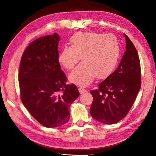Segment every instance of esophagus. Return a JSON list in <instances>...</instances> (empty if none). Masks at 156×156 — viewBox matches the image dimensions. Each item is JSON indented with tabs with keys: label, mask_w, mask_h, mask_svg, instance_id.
Here are the masks:
<instances>
[{
	"label": "esophagus",
	"mask_w": 156,
	"mask_h": 156,
	"mask_svg": "<svg viewBox=\"0 0 156 156\" xmlns=\"http://www.w3.org/2000/svg\"><path fill=\"white\" fill-rule=\"evenodd\" d=\"M78 90H79V92L80 94H83V93H85L87 92V90L84 89V88H78Z\"/></svg>",
	"instance_id": "34e87169"
}]
</instances>
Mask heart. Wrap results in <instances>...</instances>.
Here are the masks:
<instances>
[{"label":"heart","instance_id":"1","mask_svg":"<svg viewBox=\"0 0 156 156\" xmlns=\"http://www.w3.org/2000/svg\"><path fill=\"white\" fill-rule=\"evenodd\" d=\"M71 46L64 47L58 55L59 64L70 70L80 60V64L69 75L71 83L81 87L90 84L94 78L108 77L115 68L119 55L117 38L113 35L78 32L70 39Z\"/></svg>","mask_w":156,"mask_h":156}]
</instances>
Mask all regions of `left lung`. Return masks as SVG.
Wrapping results in <instances>:
<instances>
[{
	"instance_id": "1",
	"label": "left lung",
	"mask_w": 156,
	"mask_h": 156,
	"mask_svg": "<svg viewBox=\"0 0 156 156\" xmlns=\"http://www.w3.org/2000/svg\"><path fill=\"white\" fill-rule=\"evenodd\" d=\"M126 51L117 69L91 90L90 114L102 123L112 125L123 119L135 101L141 87L140 59L136 49L127 35Z\"/></svg>"
}]
</instances>
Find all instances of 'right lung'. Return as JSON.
<instances>
[{
    "instance_id": "add662e5",
    "label": "right lung",
    "mask_w": 156,
    "mask_h": 156,
    "mask_svg": "<svg viewBox=\"0 0 156 156\" xmlns=\"http://www.w3.org/2000/svg\"><path fill=\"white\" fill-rule=\"evenodd\" d=\"M59 41L56 33L36 39L24 51L20 65L21 101L47 128L68 122L70 105L80 95L75 85L66 84L67 78L58 61Z\"/></svg>"
}]
</instances>
